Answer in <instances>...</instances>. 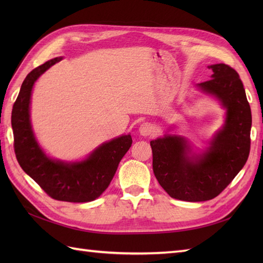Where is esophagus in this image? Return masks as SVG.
<instances>
[{"instance_id":"1","label":"esophagus","mask_w":263,"mask_h":263,"mask_svg":"<svg viewBox=\"0 0 263 263\" xmlns=\"http://www.w3.org/2000/svg\"><path fill=\"white\" fill-rule=\"evenodd\" d=\"M139 132H140L141 136L147 137V136L152 135V133L154 132V127L152 124H150V123H142L140 127H139Z\"/></svg>"}]
</instances>
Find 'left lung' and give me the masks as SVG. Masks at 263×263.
<instances>
[{
  "label": "left lung",
  "mask_w": 263,
  "mask_h": 263,
  "mask_svg": "<svg viewBox=\"0 0 263 263\" xmlns=\"http://www.w3.org/2000/svg\"><path fill=\"white\" fill-rule=\"evenodd\" d=\"M209 68L214 72L211 79L198 86L220 99L227 119L208 152L191 159L184 138L166 136L150 141L154 174L160 186L172 198L190 202L211 200L224 191L247 163L251 148L252 115L241 78L224 63Z\"/></svg>",
  "instance_id": "1"
}]
</instances>
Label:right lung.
Returning <instances> with one entry per match:
<instances>
[{
	"label": "right lung",
	"instance_id": "obj_1",
	"mask_svg": "<svg viewBox=\"0 0 263 263\" xmlns=\"http://www.w3.org/2000/svg\"><path fill=\"white\" fill-rule=\"evenodd\" d=\"M59 61L61 58H55L37 66L22 82L11 115L14 153L21 168L48 197L66 202H89L108 187L121 159L131 147L132 138L127 135L106 142L81 163L65 164L46 157L33 137L29 104L33 83Z\"/></svg>",
	"mask_w": 263,
	"mask_h": 263
}]
</instances>
